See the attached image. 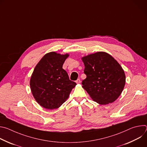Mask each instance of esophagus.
Masks as SVG:
<instances>
[{
    "mask_svg": "<svg viewBox=\"0 0 147 147\" xmlns=\"http://www.w3.org/2000/svg\"><path fill=\"white\" fill-rule=\"evenodd\" d=\"M76 82L77 84H80V83L81 82V81H80V79H77V80L76 81Z\"/></svg>",
    "mask_w": 147,
    "mask_h": 147,
    "instance_id": "obj_1",
    "label": "esophagus"
}]
</instances>
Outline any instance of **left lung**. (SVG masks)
Wrapping results in <instances>:
<instances>
[{"label":"left lung","mask_w":147,"mask_h":147,"mask_svg":"<svg viewBox=\"0 0 147 147\" xmlns=\"http://www.w3.org/2000/svg\"><path fill=\"white\" fill-rule=\"evenodd\" d=\"M87 77L82 88L91 99L100 105L115 102L121 95L125 76L120 64L111 55L98 52L81 57Z\"/></svg>","instance_id":"1"}]
</instances>
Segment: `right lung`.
I'll return each mask as SVG.
<instances>
[{
	"instance_id": "right-lung-1",
	"label": "right lung",
	"mask_w": 147,
	"mask_h": 147,
	"mask_svg": "<svg viewBox=\"0 0 147 147\" xmlns=\"http://www.w3.org/2000/svg\"><path fill=\"white\" fill-rule=\"evenodd\" d=\"M69 55L55 52L45 54L36 65L30 85L35 100L43 108H59L69 98L76 83L70 80L63 65Z\"/></svg>"
}]
</instances>
